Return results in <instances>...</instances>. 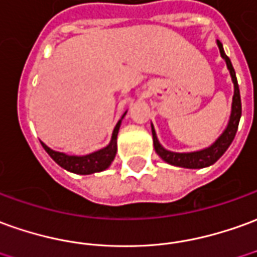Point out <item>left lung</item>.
Returning a JSON list of instances; mask_svg holds the SVG:
<instances>
[{
    "instance_id": "1",
    "label": "left lung",
    "mask_w": 257,
    "mask_h": 257,
    "mask_svg": "<svg viewBox=\"0 0 257 257\" xmlns=\"http://www.w3.org/2000/svg\"><path fill=\"white\" fill-rule=\"evenodd\" d=\"M217 46H218L221 57L225 60L229 75H231V79H232V83H234V97H232V107H231V116H229L228 125H227V128L224 129V132L218 136V139L211 146L206 147L203 150L192 152V153H175V152L166 150L164 147L160 145L159 139L156 136V131H154L153 125H152L154 150H156V153L159 154L161 159L164 160L166 163H168V164H171V166L184 167V168H204V167L211 166V164H214L217 160L221 157L222 154L227 152V149L232 143L235 135H236L242 114L239 86H238V80H236V76H235L234 66L231 64V60L224 53L222 44L218 40H217Z\"/></svg>"
}]
</instances>
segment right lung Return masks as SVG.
I'll list each match as a JSON object with an SVG mask.
<instances>
[{
    "label": "right lung",
    "mask_w": 257,
    "mask_h": 257,
    "mask_svg": "<svg viewBox=\"0 0 257 257\" xmlns=\"http://www.w3.org/2000/svg\"><path fill=\"white\" fill-rule=\"evenodd\" d=\"M125 114L122 115V118L125 116ZM122 118L116 122L110 143L104 149H100L94 153L86 154V156H69V154L55 152L53 149H50L47 145H44L43 142H41V146L44 147V150L47 152L48 156L58 166L65 168L66 171H71L73 174H80V175H89V174H93V172L103 171L105 168H108L111 166V163H112V160L115 159L116 136H118V131H119V126H121Z\"/></svg>",
    "instance_id": "right-lung-1"
}]
</instances>
